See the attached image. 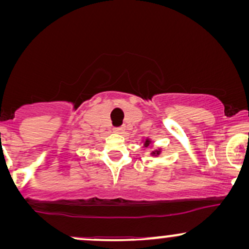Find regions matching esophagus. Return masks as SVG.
<instances>
[{
    "instance_id": "obj_1",
    "label": "esophagus",
    "mask_w": 249,
    "mask_h": 249,
    "mask_svg": "<svg viewBox=\"0 0 249 249\" xmlns=\"http://www.w3.org/2000/svg\"><path fill=\"white\" fill-rule=\"evenodd\" d=\"M124 126H117V127H115L113 128V132H116V133H123L124 132Z\"/></svg>"
}]
</instances>
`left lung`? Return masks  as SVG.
Segmentation results:
<instances>
[{"instance_id": "obj_1", "label": "left lung", "mask_w": 249, "mask_h": 249, "mask_svg": "<svg viewBox=\"0 0 249 249\" xmlns=\"http://www.w3.org/2000/svg\"><path fill=\"white\" fill-rule=\"evenodd\" d=\"M144 145H145V147H147L148 145H150V141H146V142H145V144H144ZM159 153H160V151H159V150H158V151H156V152H153V154H156V156H158Z\"/></svg>"}]
</instances>
